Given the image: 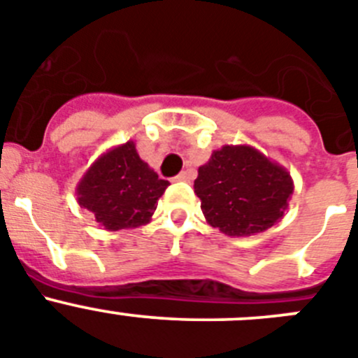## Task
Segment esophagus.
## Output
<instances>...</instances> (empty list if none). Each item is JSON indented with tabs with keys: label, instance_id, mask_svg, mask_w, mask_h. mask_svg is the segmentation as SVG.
<instances>
[{
	"label": "esophagus",
	"instance_id": "esophagus-1",
	"mask_svg": "<svg viewBox=\"0 0 358 358\" xmlns=\"http://www.w3.org/2000/svg\"><path fill=\"white\" fill-rule=\"evenodd\" d=\"M192 175L191 171H182L178 176H175V182H191Z\"/></svg>",
	"mask_w": 358,
	"mask_h": 358
}]
</instances>
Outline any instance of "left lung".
<instances>
[{
  "label": "left lung",
  "instance_id": "obj_1",
  "mask_svg": "<svg viewBox=\"0 0 358 358\" xmlns=\"http://www.w3.org/2000/svg\"><path fill=\"white\" fill-rule=\"evenodd\" d=\"M194 192L210 227L230 237L266 231L283 217L294 192L291 173L248 144L212 151Z\"/></svg>",
  "mask_w": 358,
  "mask_h": 358
}]
</instances>
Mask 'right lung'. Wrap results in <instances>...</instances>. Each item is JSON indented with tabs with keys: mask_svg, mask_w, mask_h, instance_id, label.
Listing matches in <instances>:
<instances>
[{
	"mask_svg": "<svg viewBox=\"0 0 358 358\" xmlns=\"http://www.w3.org/2000/svg\"><path fill=\"white\" fill-rule=\"evenodd\" d=\"M167 185L128 141L94 160L76 185V201L105 230H127L150 223Z\"/></svg>",
	"mask_w": 358,
	"mask_h": 358,
	"instance_id": "add662e5",
	"label": "right lung"
}]
</instances>
